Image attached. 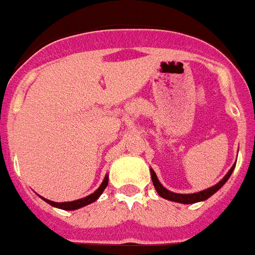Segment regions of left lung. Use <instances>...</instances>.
Returning a JSON list of instances; mask_svg holds the SVG:
<instances>
[{
    "instance_id": "obj_1",
    "label": "left lung",
    "mask_w": 255,
    "mask_h": 255,
    "mask_svg": "<svg viewBox=\"0 0 255 255\" xmlns=\"http://www.w3.org/2000/svg\"><path fill=\"white\" fill-rule=\"evenodd\" d=\"M235 166H236V163L233 164L232 167H231V170L227 172L226 176H224L223 179L219 181V183L215 184V185H213V187H210V188H207V189L201 190V192H196V193H188V194L175 193V192H171V190L166 189V188H164L163 185L160 184V181L158 180L157 175H155V172H154L153 168H150V175H151V180H153L154 188H155L157 193L159 194L162 198H164V200H168V201H172V202H179V204L189 205V204H196V202H201V201L207 200V198L213 196L214 193H217L218 190L223 187L224 184L227 183V180L230 179V176L232 175L233 170H235Z\"/></svg>"
}]
</instances>
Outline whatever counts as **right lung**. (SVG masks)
Instances as JSON below:
<instances>
[{"label":"right lung","mask_w":255,"mask_h":255,"mask_svg":"<svg viewBox=\"0 0 255 255\" xmlns=\"http://www.w3.org/2000/svg\"><path fill=\"white\" fill-rule=\"evenodd\" d=\"M109 184V176L106 175L104 179V181L101 183V185L98 187L97 190H95L93 193L89 194V196L84 197V198H80V200H76V201H71V202H54V201H50V200H46V198H44V197H41L42 200L45 201V202H48L49 205H51V206L54 207H58V209H62V210H78V209H80V207H84L87 206V205L92 204V202H95V201H97L98 198H100V196L102 194V192L105 190V188L108 187Z\"/></svg>","instance_id":"obj_1"}]
</instances>
